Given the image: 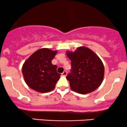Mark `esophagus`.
Here are the masks:
<instances>
[{
	"label": "esophagus",
	"mask_w": 127,
	"mask_h": 127,
	"mask_svg": "<svg viewBox=\"0 0 127 127\" xmlns=\"http://www.w3.org/2000/svg\"><path fill=\"white\" fill-rule=\"evenodd\" d=\"M67 74V71H66V70H64L62 73H61L62 76H66Z\"/></svg>",
	"instance_id": "esophagus-1"
}]
</instances>
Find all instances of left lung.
Returning <instances> with one entry per match:
<instances>
[{
  "instance_id": "obj_1",
  "label": "left lung",
  "mask_w": 127,
  "mask_h": 127,
  "mask_svg": "<svg viewBox=\"0 0 127 127\" xmlns=\"http://www.w3.org/2000/svg\"><path fill=\"white\" fill-rule=\"evenodd\" d=\"M71 60V72L67 75L71 89L80 94H87L101 86L104 76V67L96 54L85 46L74 52L67 51Z\"/></svg>"
}]
</instances>
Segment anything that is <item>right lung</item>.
Returning a JSON list of instances; mask_svg holds the SVG:
<instances>
[{
  "label": "right lung",
  "instance_id": "right-lung-1",
  "mask_svg": "<svg viewBox=\"0 0 127 127\" xmlns=\"http://www.w3.org/2000/svg\"><path fill=\"white\" fill-rule=\"evenodd\" d=\"M57 51L42 48L33 53L22 66V73L25 83L33 90L40 93H47L54 89L60 78L57 71V66L52 60Z\"/></svg>",
  "mask_w": 127,
  "mask_h": 127
}]
</instances>
